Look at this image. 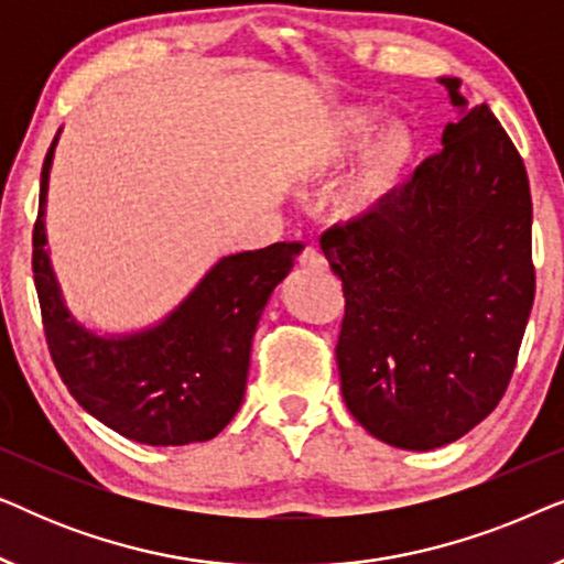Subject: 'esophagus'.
Instances as JSON below:
<instances>
[{"label":"esophagus","mask_w":564,"mask_h":564,"mask_svg":"<svg viewBox=\"0 0 564 564\" xmlns=\"http://www.w3.org/2000/svg\"><path fill=\"white\" fill-rule=\"evenodd\" d=\"M300 264L307 269H315V272H326L328 269L326 259H323V253L315 249V246H305L303 253H300Z\"/></svg>","instance_id":"esophagus-1"}]
</instances>
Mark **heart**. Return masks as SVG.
I'll use <instances>...</instances> for the list:
<instances>
[{
    "label": "heart",
    "mask_w": 564,
    "mask_h": 564,
    "mask_svg": "<svg viewBox=\"0 0 564 564\" xmlns=\"http://www.w3.org/2000/svg\"><path fill=\"white\" fill-rule=\"evenodd\" d=\"M369 112L349 110L338 120V135L344 143H354L369 128ZM411 159V135L403 128L392 126L382 130L369 145L365 159H361L359 172L351 176L341 192V205L346 213L365 215L384 205L395 192L400 174Z\"/></svg>",
    "instance_id": "heart-1"
}]
</instances>
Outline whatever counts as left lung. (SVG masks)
Returning a JSON list of instances; mask_svg holds the SVG:
<instances>
[{"label": "left lung", "instance_id": "left-lung-1", "mask_svg": "<svg viewBox=\"0 0 564 564\" xmlns=\"http://www.w3.org/2000/svg\"><path fill=\"white\" fill-rule=\"evenodd\" d=\"M384 205L321 236L341 280V395L369 434L426 452L465 436L506 395L534 305L531 189L488 105Z\"/></svg>", "mask_w": 564, "mask_h": 564}]
</instances>
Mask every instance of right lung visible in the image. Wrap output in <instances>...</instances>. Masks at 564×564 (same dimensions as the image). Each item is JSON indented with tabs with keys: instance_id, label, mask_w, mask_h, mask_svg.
<instances>
[{
	"instance_id": "right-lung-1",
	"label": "right lung",
	"mask_w": 564,
	"mask_h": 564,
	"mask_svg": "<svg viewBox=\"0 0 564 564\" xmlns=\"http://www.w3.org/2000/svg\"><path fill=\"white\" fill-rule=\"evenodd\" d=\"M53 145L41 172L33 276L61 380L84 411L133 442L184 446L218 436L241 408L261 311L303 246L272 243L226 257L159 328L130 338L91 336L68 318L43 249Z\"/></svg>"
}]
</instances>
